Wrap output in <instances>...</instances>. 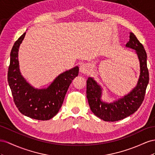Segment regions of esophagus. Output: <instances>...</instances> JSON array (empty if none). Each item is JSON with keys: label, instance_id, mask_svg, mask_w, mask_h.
Masks as SVG:
<instances>
[{"label": "esophagus", "instance_id": "34e87169", "mask_svg": "<svg viewBox=\"0 0 155 155\" xmlns=\"http://www.w3.org/2000/svg\"><path fill=\"white\" fill-rule=\"evenodd\" d=\"M80 71L84 74H89L90 71L89 65H88L87 64H82L80 66Z\"/></svg>", "mask_w": 155, "mask_h": 155}]
</instances>
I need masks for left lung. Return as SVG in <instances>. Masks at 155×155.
Returning a JSON list of instances; mask_svg holds the SVG:
<instances>
[{
	"label": "left lung",
	"instance_id": "1",
	"mask_svg": "<svg viewBox=\"0 0 155 155\" xmlns=\"http://www.w3.org/2000/svg\"><path fill=\"white\" fill-rule=\"evenodd\" d=\"M126 46L136 51L140 65V75L138 84L127 95L113 103L101 101V88L92 78H87L86 94L91 112L105 121H116L136 112L142 104L149 83V71L147 66V54L145 48L135 35L130 32L129 41Z\"/></svg>",
	"mask_w": 155,
	"mask_h": 155
}]
</instances>
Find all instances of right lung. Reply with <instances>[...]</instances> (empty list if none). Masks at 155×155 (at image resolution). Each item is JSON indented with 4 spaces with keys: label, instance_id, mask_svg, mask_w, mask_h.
<instances>
[{
    "label": "right lung",
    "instance_id": "add662e5",
    "mask_svg": "<svg viewBox=\"0 0 155 155\" xmlns=\"http://www.w3.org/2000/svg\"><path fill=\"white\" fill-rule=\"evenodd\" d=\"M25 34L17 39L12 48L8 84L14 102L21 114L38 120H48L58 112L69 85L78 76L79 69L75 67L60 74L47 89H35L21 76L19 68V47Z\"/></svg>",
    "mask_w": 155,
    "mask_h": 155
}]
</instances>
